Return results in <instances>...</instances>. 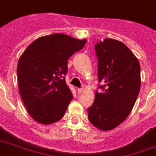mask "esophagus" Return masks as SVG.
Returning a JSON list of instances; mask_svg holds the SVG:
<instances>
[{
	"label": "esophagus",
	"mask_w": 156,
	"mask_h": 156,
	"mask_svg": "<svg viewBox=\"0 0 156 156\" xmlns=\"http://www.w3.org/2000/svg\"><path fill=\"white\" fill-rule=\"evenodd\" d=\"M83 91V88H78L77 89V92L78 93H81Z\"/></svg>",
	"instance_id": "obj_1"
}]
</instances>
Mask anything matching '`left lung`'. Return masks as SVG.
Segmentation results:
<instances>
[{
    "label": "left lung",
    "instance_id": "1",
    "mask_svg": "<svg viewBox=\"0 0 156 156\" xmlns=\"http://www.w3.org/2000/svg\"><path fill=\"white\" fill-rule=\"evenodd\" d=\"M98 78L103 85L95 92L88 109V119L98 129L111 130L125 121L132 111L140 88V65L123 43L105 38L95 44Z\"/></svg>",
    "mask_w": 156,
    "mask_h": 156
}]
</instances>
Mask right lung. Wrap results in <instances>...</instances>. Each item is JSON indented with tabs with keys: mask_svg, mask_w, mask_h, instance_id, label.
<instances>
[{
	"mask_svg": "<svg viewBox=\"0 0 156 156\" xmlns=\"http://www.w3.org/2000/svg\"><path fill=\"white\" fill-rule=\"evenodd\" d=\"M87 42L64 34L40 37L31 42L17 64L19 91L34 121L50 125L62 119L73 99L65 83L68 60Z\"/></svg>",
	"mask_w": 156,
	"mask_h": 156,
	"instance_id": "right-lung-1",
	"label": "right lung"
}]
</instances>
